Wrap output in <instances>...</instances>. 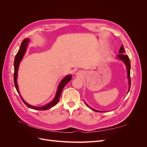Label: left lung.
Masks as SVG:
<instances>
[{"instance_id":"1","label":"left lung","mask_w":147,"mask_h":147,"mask_svg":"<svg viewBox=\"0 0 147 147\" xmlns=\"http://www.w3.org/2000/svg\"><path fill=\"white\" fill-rule=\"evenodd\" d=\"M124 48H123V45H121V48L119 49V55H117V57L118 59H119L120 60H121L123 63H124V64L126 65V69H127V80H128V83H129V90H128V92L130 90V88H131V77H130V70H131V62L129 59V57L127 56V55H124ZM87 106H88V105L86 103ZM89 107H90L91 110L95 111V112H102V111H99V110H95L94 109H92L91 107H90V106H88Z\"/></svg>"}]
</instances>
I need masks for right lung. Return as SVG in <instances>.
I'll return each instance as SVG.
<instances>
[{"instance_id": "obj_1", "label": "right lung", "mask_w": 147, "mask_h": 147, "mask_svg": "<svg viewBox=\"0 0 147 147\" xmlns=\"http://www.w3.org/2000/svg\"><path fill=\"white\" fill-rule=\"evenodd\" d=\"M29 38H25L24 40L22 42L21 46L20 48V50L18 51V52L17 53V54L15 57V61H14V83H15V86L16 88V90L18 92V93L20 94L21 98L23 100V102L26 104V105L29 108L32 109H34V110H48L49 109H50L52 107L55 106L57 102H59V99L60 96L61 94L62 91H63V88H64V86L67 84L72 79V75H67L66 77H65L63 79H62V80L60 82L58 87H57V91L56 93V95L53 99L50 102H49L48 104L43 105L41 107H35V106H33L29 104H28L24 100H23V97H21L20 92L19 91V88H18V83H17V77H18V68H19V65L21 63V61H22L23 58V56L25 55V53L26 51V48H27L28 46V43L29 42Z\"/></svg>"}]
</instances>
